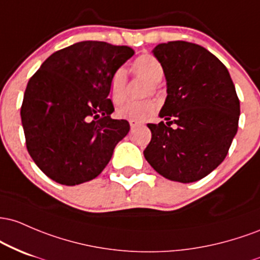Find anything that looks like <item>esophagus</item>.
I'll return each mask as SVG.
<instances>
[{
	"mask_svg": "<svg viewBox=\"0 0 260 260\" xmlns=\"http://www.w3.org/2000/svg\"><path fill=\"white\" fill-rule=\"evenodd\" d=\"M129 124H130L131 129H134V127H138L139 125H141V122L138 121V120H135V119H130Z\"/></svg>",
	"mask_w": 260,
	"mask_h": 260,
	"instance_id": "1",
	"label": "esophagus"
}]
</instances>
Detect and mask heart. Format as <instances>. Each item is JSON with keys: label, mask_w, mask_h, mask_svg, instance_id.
Wrapping results in <instances>:
<instances>
[{"label": "heart", "mask_w": 260, "mask_h": 260, "mask_svg": "<svg viewBox=\"0 0 260 260\" xmlns=\"http://www.w3.org/2000/svg\"><path fill=\"white\" fill-rule=\"evenodd\" d=\"M131 71L138 77L145 78L150 82L146 88L145 94L150 95L151 92L156 91V84L165 76L162 63L152 55H141L136 57L131 63ZM127 75L124 69H119L113 74L109 82V95L114 104H120L126 98ZM157 110V103L153 99H145L140 102H126L116 109V115L121 119H135V120H146L152 116Z\"/></svg>", "instance_id": "heart-1"}]
</instances>
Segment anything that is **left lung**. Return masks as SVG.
Returning <instances> with one entry per match:
<instances>
[{"instance_id": "1", "label": "left lung", "mask_w": 260, "mask_h": 260, "mask_svg": "<svg viewBox=\"0 0 260 260\" xmlns=\"http://www.w3.org/2000/svg\"><path fill=\"white\" fill-rule=\"evenodd\" d=\"M153 55L167 81L159 112L167 122L147 124L152 138L144 156L167 179L197 182L229 153L238 129L240 99L226 66L203 46L177 40L158 44Z\"/></svg>"}]
</instances>
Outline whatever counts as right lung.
<instances>
[{"instance_id": "right-lung-1", "label": "right lung", "mask_w": 260, "mask_h": 260, "mask_svg": "<svg viewBox=\"0 0 260 260\" xmlns=\"http://www.w3.org/2000/svg\"><path fill=\"white\" fill-rule=\"evenodd\" d=\"M130 46L76 43L50 55L30 77L20 107L27 150L45 176L63 185L94 179L129 133L110 118V78Z\"/></svg>"}]
</instances>
